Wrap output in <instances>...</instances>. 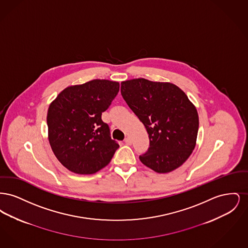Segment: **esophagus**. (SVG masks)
Returning a JSON list of instances; mask_svg holds the SVG:
<instances>
[{"label": "esophagus", "mask_w": 248, "mask_h": 248, "mask_svg": "<svg viewBox=\"0 0 248 248\" xmlns=\"http://www.w3.org/2000/svg\"><path fill=\"white\" fill-rule=\"evenodd\" d=\"M124 142H125V144H127V145H131V144H132V140L127 137V138H125Z\"/></svg>", "instance_id": "obj_1"}]
</instances>
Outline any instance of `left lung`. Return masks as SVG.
Here are the masks:
<instances>
[{"instance_id": "1", "label": "left lung", "mask_w": 248, "mask_h": 248, "mask_svg": "<svg viewBox=\"0 0 248 248\" xmlns=\"http://www.w3.org/2000/svg\"><path fill=\"white\" fill-rule=\"evenodd\" d=\"M121 94L149 134L142 164L157 173L183 165L195 148L199 128L197 109L187 94L174 83L144 78L122 82Z\"/></svg>"}]
</instances>
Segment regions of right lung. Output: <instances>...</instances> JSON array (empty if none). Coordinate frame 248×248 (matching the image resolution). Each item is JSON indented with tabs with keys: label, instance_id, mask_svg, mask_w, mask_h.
Masks as SVG:
<instances>
[{
	"label": "right lung",
	"instance_id": "add662e5",
	"mask_svg": "<svg viewBox=\"0 0 248 248\" xmlns=\"http://www.w3.org/2000/svg\"><path fill=\"white\" fill-rule=\"evenodd\" d=\"M118 82L95 79L71 85L49 105L48 140L59 162L80 175L96 173L119 148L101 114L118 94Z\"/></svg>",
	"mask_w": 248,
	"mask_h": 248
}]
</instances>
